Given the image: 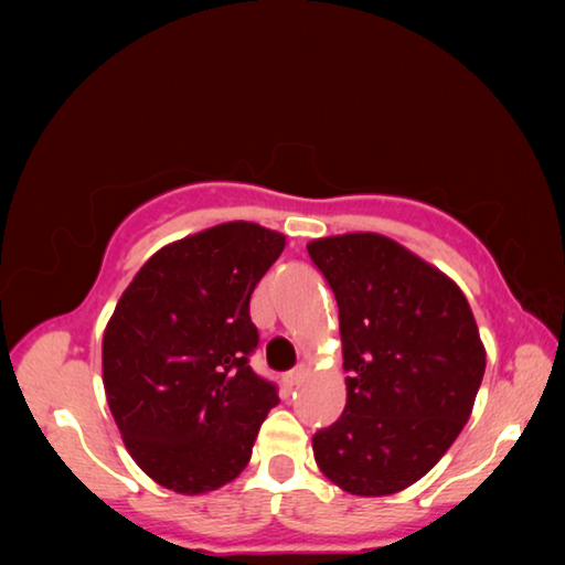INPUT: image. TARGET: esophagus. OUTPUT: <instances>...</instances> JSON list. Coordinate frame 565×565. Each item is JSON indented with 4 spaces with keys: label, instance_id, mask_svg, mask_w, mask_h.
Wrapping results in <instances>:
<instances>
[{
    "label": "esophagus",
    "instance_id": "1",
    "mask_svg": "<svg viewBox=\"0 0 565 565\" xmlns=\"http://www.w3.org/2000/svg\"><path fill=\"white\" fill-rule=\"evenodd\" d=\"M301 379H303V369H301V366H296V369H291V371H286V374L281 376V381H284V386H286V388L299 386V384H301Z\"/></svg>",
    "mask_w": 565,
    "mask_h": 565
}]
</instances>
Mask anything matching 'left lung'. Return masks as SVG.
<instances>
[{
    "mask_svg": "<svg viewBox=\"0 0 565 565\" xmlns=\"http://www.w3.org/2000/svg\"><path fill=\"white\" fill-rule=\"evenodd\" d=\"M311 262L339 303L347 408L313 434L321 473L353 495L408 489L463 424L486 351L461 289L381 234L317 238Z\"/></svg>",
    "mask_w": 565,
    "mask_h": 565,
    "instance_id": "1",
    "label": "left lung"
}]
</instances>
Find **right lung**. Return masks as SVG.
<instances>
[{
	"label": "right lung",
	"mask_w": 565,
	"mask_h": 565,
	"mask_svg": "<svg viewBox=\"0 0 565 565\" xmlns=\"http://www.w3.org/2000/svg\"><path fill=\"white\" fill-rule=\"evenodd\" d=\"M284 234L228 222L169 244L121 294L102 343L124 446L159 486L196 495L244 471L279 391L248 366L256 284Z\"/></svg>",
	"instance_id": "obj_1"
}]
</instances>
